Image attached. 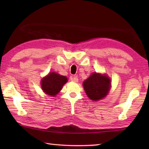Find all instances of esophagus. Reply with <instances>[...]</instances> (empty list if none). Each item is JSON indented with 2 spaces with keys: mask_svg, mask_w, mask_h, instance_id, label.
I'll return each instance as SVG.
<instances>
[{
  "mask_svg": "<svg viewBox=\"0 0 149 149\" xmlns=\"http://www.w3.org/2000/svg\"><path fill=\"white\" fill-rule=\"evenodd\" d=\"M72 80L73 81H74V82H77L78 81V78H77V76H74V77H72Z\"/></svg>",
  "mask_w": 149,
  "mask_h": 149,
  "instance_id": "esophagus-1",
  "label": "esophagus"
}]
</instances>
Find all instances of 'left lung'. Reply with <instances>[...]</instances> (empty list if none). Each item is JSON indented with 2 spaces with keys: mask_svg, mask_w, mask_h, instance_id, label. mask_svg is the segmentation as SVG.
I'll return each mask as SVG.
<instances>
[{
  "mask_svg": "<svg viewBox=\"0 0 149 149\" xmlns=\"http://www.w3.org/2000/svg\"><path fill=\"white\" fill-rule=\"evenodd\" d=\"M110 84V79L107 76L93 73L83 85L88 97L97 101L107 96Z\"/></svg>",
  "mask_w": 149,
  "mask_h": 149,
  "instance_id": "1",
  "label": "left lung"
}]
</instances>
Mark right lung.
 Listing matches in <instances>:
<instances>
[{"label":"right lung","instance_id":"right-lung-1","mask_svg":"<svg viewBox=\"0 0 149 149\" xmlns=\"http://www.w3.org/2000/svg\"><path fill=\"white\" fill-rule=\"evenodd\" d=\"M67 81L66 77L51 72L42 79V89L47 95L54 97L62 89L63 85L67 82Z\"/></svg>","mask_w":149,"mask_h":149}]
</instances>
